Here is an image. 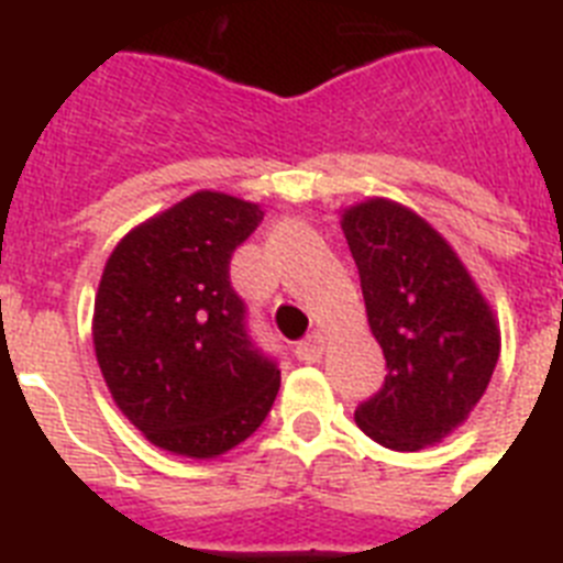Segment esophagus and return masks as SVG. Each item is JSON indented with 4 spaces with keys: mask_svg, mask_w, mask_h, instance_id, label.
Returning a JSON list of instances; mask_svg holds the SVG:
<instances>
[{
    "mask_svg": "<svg viewBox=\"0 0 563 563\" xmlns=\"http://www.w3.org/2000/svg\"><path fill=\"white\" fill-rule=\"evenodd\" d=\"M322 351H325V334L322 331H311L306 340L297 342V360H302V363H320Z\"/></svg>",
    "mask_w": 563,
    "mask_h": 563,
    "instance_id": "obj_1",
    "label": "esophagus"
}]
</instances>
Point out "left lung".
Returning <instances> with one entry per match:
<instances>
[{"label": "left lung", "instance_id": "1", "mask_svg": "<svg viewBox=\"0 0 563 563\" xmlns=\"http://www.w3.org/2000/svg\"><path fill=\"white\" fill-rule=\"evenodd\" d=\"M342 232L388 368L356 424L390 451L442 442L490 385L501 349L493 309L451 243L402 203H356Z\"/></svg>", "mask_w": 563, "mask_h": 563}]
</instances>
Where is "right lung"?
Segmentation results:
<instances>
[{
	"label": "right lung",
	"mask_w": 563,
	"mask_h": 563,
	"mask_svg": "<svg viewBox=\"0 0 563 563\" xmlns=\"http://www.w3.org/2000/svg\"><path fill=\"white\" fill-rule=\"evenodd\" d=\"M257 203L195 192L124 234L96 295L92 345L112 399L158 448L214 459L261 428L280 368L246 329L232 252Z\"/></svg>",
	"instance_id": "1"
}]
</instances>
